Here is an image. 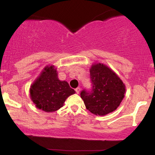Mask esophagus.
Returning <instances> with one entry per match:
<instances>
[{"label": "esophagus", "instance_id": "esophagus-1", "mask_svg": "<svg viewBox=\"0 0 155 155\" xmlns=\"http://www.w3.org/2000/svg\"><path fill=\"white\" fill-rule=\"evenodd\" d=\"M76 93H77V94H79V92H80V90H81V89H80L79 87H77V88H76Z\"/></svg>", "mask_w": 155, "mask_h": 155}]
</instances>
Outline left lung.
Segmentation results:
<instances>
[{"label":"left lung","mask_w":155,"mask_h":155,"mask_svg":"<svg viewBox=\"0 0 155 155\" xmlns=\"http://www.w3.org/2000/svg\"><path fill=\"white\" fill-rule=\"evenodd\" d=\"M92 90L81 92L86 108L96 116L114 111L123 100L125 84L119 76L105 64L95 63L90 68Z\"/></svg>","instance_id":"obj_1"}]
</instances>
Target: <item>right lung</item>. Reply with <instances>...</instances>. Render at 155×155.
Here are the masks:
<instances>
[{
    "label": "right lung",
    "instance_id": "right-lung-1",
    "mask_svg": "<svg viewBox=\"0 0 155 155\" xmlns=\"http://www.w3.org/2000/svg\"><path fill=\"white\" fill-rule=\"evenodd\" d=\"M30 97L35 107L45 112H54L63 107L69 96L75 94L66 81L58 78L57 68L47 65L30 87Z\"/></svg>",
    "mask_w": 155,
    "mask_h": 155
}]
</instances>
